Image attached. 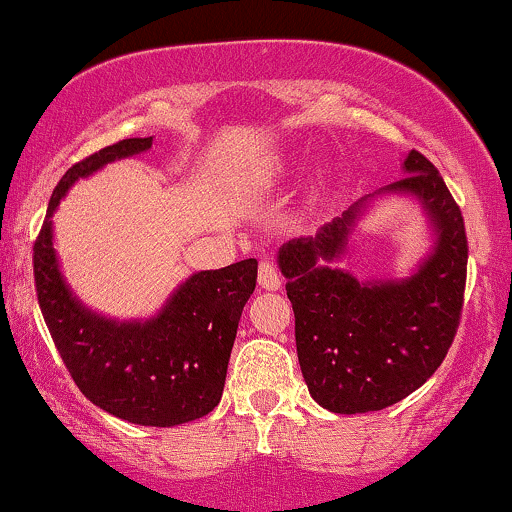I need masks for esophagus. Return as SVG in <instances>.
I'll return each instance as SVG.
<instances>
[{
    "instance_id": "obj_1",
    "label": "esophagus",
    "mask_w": 512,
    "mask_h": 512,
    "mask_svg": "<svg viewBox=\"0 0 512 512\" xmlns=\"http://www.w3.org/2000/svg\"><path fill=\"white\" fill-rule=\"evenodd\" d=\"M258 286L265 291H277L282 286V277H279L277 268L270 261H261V265H258Z\"/></svg>"
}]
</instances>
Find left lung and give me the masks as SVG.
I'll return each mask as SVG.
<instances>
[{"mask_svg":"<svg viewBox=\"0 0 512 512\" xmlns=\"http://www.w3.org/2000/svg\"><path fill=\"white\" fill-rule=\"evenodd\" d=\"M403 172L380 193L415 195L436 230L431 254L412 277L363 284L331 265L345 254L354 223L377 193L314 237L279 249L300 370L314 401L340 415L382 410L410 396L436 373L459 328L468 263L464 216L422 153L412 149Z\"/></svg>","mask_w":512,"mask_h":512,"instance_id":"obj_1","label":"left lung"}]
</instances>
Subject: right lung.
Instances as JSON below:
<instances>
[{
  "label": "right lung",
  "mask_w": 512,
  "mask_h": 512,
  "mask_svg": "<svg viewBox=\"0 0 512 512\" xmlns=\"http://www.w3.org/2000/svg\"><path fill=\"white\" fill-rule=\"evenodd\" d=\"M151 142L123 139L69 167L34 240V286L55 347L88 401L132 424L177 426L205 417L221 401L237 324L256 289V258L195 272L153 319L116 321L69 291L53 249L51 216L69 186L118 158L149 151Z\"/></svg>",
  "instance_id": "1"
}]
</instances>
